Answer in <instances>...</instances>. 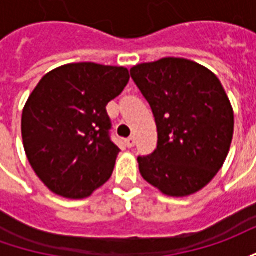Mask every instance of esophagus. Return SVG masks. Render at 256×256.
I'll use <instances>...</instances> for the list:
<instances>
[{"label": "esophagus", "mask_w": 256, "mask_h": 256, "mask_svg": "<svg viewBox=\"0 0 256 256\" xmlns=\"http://www.w3.org/2000/svg\"><path fill=\"white\" fill-rule=\"evenodd\" d=\"M126 145H128V148H133L134 145H136V138L134 137H128L126 140Z\"/></svg>", "instance_id": "esophagus-1"}]
</instances>
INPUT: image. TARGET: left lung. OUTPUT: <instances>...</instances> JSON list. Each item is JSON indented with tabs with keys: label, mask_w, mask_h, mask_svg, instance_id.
<instances>
[{
	"label": "left lung",
	"mask_w": 256,
	"mask_h": 256,
	"mask_svg": "<svg viewBox=\"0 0 256 256\" xmlns=\"http://www.w3.org/2000/svg\"><path fill=\"white\" fill-rule=\"evenodd\" d=\"M130 74L158 128L155 152L137 159L141 176L172 198L198 192L224 166L233 138L234 114L220 79L180 58L138 64Z\"/></svg>",
	"instance_id": "left-lung-1"
}]
</instances>
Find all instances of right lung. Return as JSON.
<instances>
[{
    "label": "right lung",
    "mask_w": 256,
    "mask_h": 256,
    "mask_svg": "<svg viewBox=\"0 0 256 256\" xmlns=\"http://www.w3.org/2000/svg\"><path fill=\"white\" fill-rule=\"evenodd\" d=\"M124 67L71 63L48 72L28 97L22 137L32 170L53 193L89 198L111 178L119 148L106 106L126 88Z\"/></svg>",
    "instance_id": "1"
}]
</instances>
